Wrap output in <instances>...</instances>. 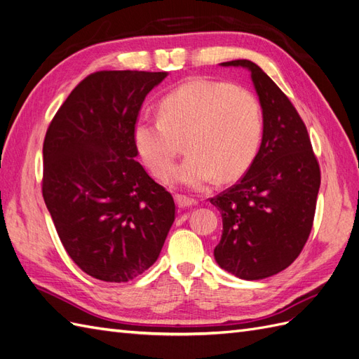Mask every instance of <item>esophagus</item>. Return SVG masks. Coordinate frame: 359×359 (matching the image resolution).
I'll return each instance as SVG.
<instances>
[{
    "instance_id": "esophagus-1",
    "label": "esophagus",
    "mask_w": 359,
    "mask_h": 359,
    "mask_svg": "<svg viewBox=\"0 0 359 359\" xmlns=\"http://www.w3.org/2000/svg\"><path fill=\"white\" fill-rule=\"evenodd\" d=\"M175 202L178 205V208H189V206H193V205L198 203L196 199L187 198V196H184V194H177Z\"/></svg>"
}]
</instances>
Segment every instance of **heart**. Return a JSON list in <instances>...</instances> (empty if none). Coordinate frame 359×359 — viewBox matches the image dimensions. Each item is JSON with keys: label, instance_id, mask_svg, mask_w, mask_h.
<instances>
[{"label": "heart", "instance_id": "obj_1", "mask_svg": "<svg viewBox=\"0 0 359 359\" xmlns=\"http://www.w3.org/2000/svg\"><path fill=\"white\" fill-rule=\"evenodd\" d=\"M161 118L139 119L135 147L148 169L168 177L188 139L189 157L168 182L202 189L217 177L231 181L250 166L262 137V112L256 95L243 86L191 79L169 93L160 104Z\"/></svg>", "mask_w": 359, "mask_h": 359}]
</instances>
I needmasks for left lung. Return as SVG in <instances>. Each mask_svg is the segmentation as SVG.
Wrapping results in <instances>:
<instances>
[{"mask_svg": "<svg viewBox=\"0 0 359 359\" xmlns=\"http://www.w3.org/2000/svg\"><path fill=\"white\" fill-rule=\"evenodd\" d=\"M252 76L262 107V142L245 175L211 198L222 214L215 262L243 280L287 268L307 243L320 187V169L301 116L273 79L248 60L222 62Z\"/></svg>", "mask_w": 359, "mask_h": 359, "instance_id": "obj_1", "label": "left lung"}]
</instances>
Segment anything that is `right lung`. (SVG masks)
Masks as SVG:
<instances>
[{"instance_id":"add662e5","label":"right lung","mask_w":359,"mask_h":359,"mask_svg":"<svg viewBox=\"0 0 359 359\" xmlns=\"http://www.w3.org/2000/svg\"><path fill=\"white\" fill-rule=\"evenodd\" d=\"M168 72L107 70L85 78L53 116L43 144V199L83 273L111 283L153 265L175 220L172 194L139 161L133 128Z\"/></svg>"}]
</instances>
